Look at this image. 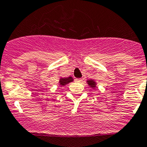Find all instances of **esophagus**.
<instances>
[{"mask_svg": "<svg viewBox=\"0 0 147 147\" xmlns=\"http://www.w3.org/2000/svg\"><path fill=\"white\" fill-rule=\"evenodd\" d=\"M82 79H75V82H77V83H80V82H82Z\"/></svg>", "mask_w": 147, "mask_h": 147, "instance_id": "1", "label": "esophagus"}]
</instances>
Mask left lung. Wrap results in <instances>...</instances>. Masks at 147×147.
Masks as SVG:
<instances>
[{"mask_svg": "<svg viewBox=\"0 0 147 147\" xmlns=\"http://www.w3.org/2000/svg\"><path fill=\"white\" fill-rule=\"evenodd\" d=\"M86 83L88 84V85H89V86H90L91 88H92V89H94V88L97 87V83H96V82L94 80H93V79H89V80L86 81Z\"/></svg>", "mask_w": 147, "mask_h": 147, "instance_id": "1", "label": "left lung"}]
</instances>
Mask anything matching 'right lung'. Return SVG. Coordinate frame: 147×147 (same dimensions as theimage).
I'll list each match as a JSON object with an SVG mask.
<instances>
[{
    "mask_svg": "<svg viewBox=\"0 0 147 147\" xmlns=\"http://www.w3.org/2000/svg\"><path fill=\"white\" fill-rule=\"evenodd\" d=\"M74 81V79H73L71 76H69V77H65V78H60L59 80V84L61 86H63L65 85L68 84L70 82H72Z\"/></svg>",
    "mask_w": 147,
    "mask_h": 147,
    "instance_id": "right-lung-1",
    "label": "right lung"
}]
</instances>
